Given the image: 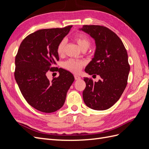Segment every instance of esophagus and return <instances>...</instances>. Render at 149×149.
I'll use <instances>...</instances> for the list:
<instances>
[{
	"label": "esophagus",
	"instance_id": "obj_1",
	"mask_svg": "<svg viewBox=\"0 0 149 149\" xmlns=\"http://www.w3.org/2000/svg\"><path fill=\"white\" fill-rule=\"evenodd\" d=\"M74 79H75L76 80H78V79H81V77H80L79 76H78V75L75 74V75H74Z\"/></svg>",
	"mask_w": 149,
	"mask_h": 149
}]
</instances>
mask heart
Returning a JSON list of instances; mask_svg holds the SVG:
<instances>
[{"label": "heart", "instance_id": "heart-1", "mask_svg": "<svg viewBox=\"0 0 149 149\" xmlns=\"http://www.w3.org/2000/svg\"><path fill=\"white\" fill-rule=\"evenodd\" d=\"M74 39L78 44L79 47L83 49H87L91 45V41L89 38L83 33H78L74 35ZM66 42L65 40H62L61 41L58 45L57 47V53L59 55H62L64 53L65 48L66 46ZM84 65V63L82 61H78L74 59H69L65 61L63 63V67L66 70L69 71L73 73H79L82 70Z\"/></svg>", "mask_w": 149, "mask_h": 149}]
</instances>
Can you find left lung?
I'll return each mask as SVG.
<instances>
[{
	"label": "left lung",
	"instance_id": "left-lung-1",
	"mask_svg": "<svg viewBox=\"0 0 149 149\" xmlns=\"http://www.w3.org/2000/svg\"><path fill=\"white\" fill-rule=\"evenodd\" d=\"M79 30L91 36L96 44L94 58L84 71L101 77L97 82L84 79V102L92 109L106 110L119 100L127 86L130 71L127 51L118 36L105 26L83 25Z\"/></svg>",
	"mask_w": 149,
	"mask_h": 149
}]
</instances>
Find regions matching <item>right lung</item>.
Instances as JSON below:
<instances>
[{
  "label": "right lung",
  "mask_w": 149,
  "mask_h": 149,
  "mask_svg": "<svg viewBox=\"0 0 149 149\" xmlns=\"http://www.w3.org/2000/svg\"><path fill=\"white\" fill-rule=\"evenodd\" d=\"M71 27L36 31L19 47L15 60V79L25 100L39 111L51 113L60 109L74 80L70 71L53 67L59 60L58 45ZM49 70H58L59 76L49 81L46 75Z\"/></svg>",
  "instance_id": "obj_1"
}]
</instances>
